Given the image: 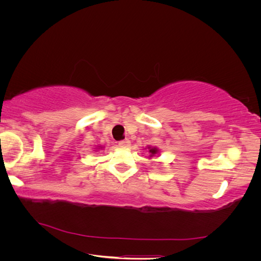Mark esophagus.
<instances>
[{
    "label": "esophagus",
    "mask_w": 261,
    "mask_h": 261,
    "mask_svg": "<svg viewBox=\"0 0 261 261\" xmlns=\"http://www.w3.org/2000/svg\"><path fill=\"white\" fill-rule=\"evenodd\" d=\"M129 146H130V141L127 138L124 139V140H121L120 143H118V147H121V148H127Z\"/></svg>",
    "instance_id": "obj_1"
}]
</instances>
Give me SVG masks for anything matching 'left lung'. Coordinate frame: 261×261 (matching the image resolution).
<instances>
[{
  "mask_svg": "<svg viewBox=\"0 0 261 261\" xmlns=\"http://www.w3.org/2000/svg\"><path fill=\"white\" fill-rule=\"evenodd\" d=\"M146 149H148V151H149V158L148 159H151L152 156H154V155H156V154H159V149H158L156 147H151V146H148Z\"/></svg>",
  "mask_w": 261,
  "mask_h": 261,
  "instance_id": "obj_1",
  "label": "left lung"
}]
</instances>
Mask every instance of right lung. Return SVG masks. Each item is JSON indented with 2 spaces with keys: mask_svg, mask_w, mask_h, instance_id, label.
<instances>
[{
  "mask_svg": "<svg viewBox=\"0 0 261 261\" xmlns=\"http://www.w3.org/2000/svg\"><path fill=\"white\" fill-rule=\"evenodd\" d=\"M102 148H105V147H102V146H98V147H97V148H96V149H97V150H98V149H102Z\"/></svg>",
  "mask_w": 261,
  "mask_h": 261,
  "instance_id": "obj_1",
  "label": "right lung"
}]
</instances>
